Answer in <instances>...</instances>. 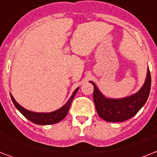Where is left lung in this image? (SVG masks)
<instances>
[{
  "label": "left lung",
  "mask_w": 157,
  "mask_h": 157,
  "mask_svg": "<svg viewBox=\"0 0 157 157\" xmlns=\"http://www.w3.org/2000/svg\"><path fill=\"white\" fill-rule=\"evenodd\" d=\"M94 86L93 98L98 116L106 121L122 122L130 119L144 107L148 98L151 90V74L147 68V77L144 86L136 94L122 98H107Z\"/></svg>",
  "instance_id": "8db88e82"
}]
</instances>
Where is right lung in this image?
<instances>
[{
    "label": "right lung",
    "instance_id": "add662e5",
    "mask_svg": "<svg viewBox=\"0 0 157 157\" xmlns=\"http://www.w3.org/2000/svg\"><path fill=\"white\" fill-rule=\"evenodd\" d=\"M79 88L76 89L73 94H71L68 101L67 102L66 104L63 105L61 108L54 111L52 112H48V113H44V112H33L31 111L25 109L24 107L18 104L15 101V99L13 98L12 94H10L11 99L13 101V104L15 106V107L24 116V117L28 119L30 121L33 122L36 124H56L58 122L61 121L62 120L64 119L66 117L68 110L70 108V105L71 103V101L73 100L74 97L76 95V94L77 93V90Z\"/></svg>",
    "mask_w": 157,
    "mask_h": 157
}]
</instances>
